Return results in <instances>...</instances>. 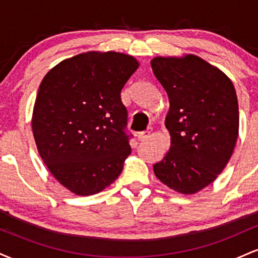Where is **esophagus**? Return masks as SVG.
I'll list each match as a JSON object with an SVG mask.
<instances>
[{
	"label": "esophagus",
	"instance_id": "1",
	"mask_svg": "<svg viewBox=\"0 0 258 258\" xmlns=\"http://www.w3.org/2000/svg\"><path fill=\"white\" fill-rule=\"evenodd\" d=\"M150 135H152V130H146V131L138 133L137 139L138 141H146V139L150 137Z\"/></svg>",
	"mask_w": 258,
	"mask_h": 258
}]
</instances>
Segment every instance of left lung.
<instances>
[{
    "instance_id": "obj_1",
    "label": "left lung",
    "mask_w": 258,
    "mask_h": 258,
    "mask_svg": "<svg viewBox=\"0 0 258 258\" xmlns=\"http://www.w3.org/2000/svg\"><path fill=\"white\" fill-rule=\"evenodd\" d=\"M155 78L166 91L165 126L171 146L154 173L182 194H194L217 178L232 156L239 132V106L233 82L197 55L156 57Z\"/></svg>"
}]
</instances>
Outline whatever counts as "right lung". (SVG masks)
<instances>
[{
  "label": "right lung",
  "instance_id": "add662e5",
  "mask_svg": "<svg viewBox=\"0 0 258 258\" xmlns=\"http://www.w3.org/2000/svg\"><path fill=\"white\" fill-rule=\"evenodd\" d=\"M138 61L117 52H87L47 73L32 114L41 158L76 195L102 191L120 176L131 154L121 90Z\"/></svg>",
  "mask_w": 258,
  "mask_h": 258
}]
</instances>
